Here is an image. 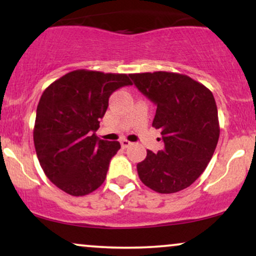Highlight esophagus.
Listing matches in <instances>:
<instances>
[{"label":"esophagus","instance_id":"esophagus-1","mask_svg":"<svg viewBox=\"0 0 256 256\" xmlns=\"http://www.w3.org/2000/svg\"><path fill=\"white\" fill-rule=\"evenodd\" d=\"M120 144H122V148H128V146H131V142H128V140H120Z\"/></svg>","mask_w":256,"mask_h":256}]
</instances>
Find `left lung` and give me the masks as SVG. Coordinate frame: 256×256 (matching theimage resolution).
Listing matches in <instances>:
<instances>
[{
  "label": "left lung",
  "instance_id": "8db88e82",
  "mask_svg": "<svg viewBox=\"0 0 256 256\" xmlns=\"http://www.w3.org/2000/svg\"><path fill=\"white\" fill-rule=\"evenodd\" d=\"M134 85L156 106L152 126L162 134V150H146L137 164L142 183L160 194L190 186L204 171L219 140L216 100L210 89L173 72L130 74Z\"/></svg>",
  "mask_w": 256,
  "mask_h": 256
}]
</instances>
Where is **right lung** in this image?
Masks as SVG:
<instances>
[{
  "instance_id": "1",
  "label": "right lung",
  "mask_w": 256,
  "mask_h": 256,
  "mask_svg": "<svg viewBox=\"0 0 256 256\" xmlns=\"http://www.w3.org/2000/svg\"><path fill=\"white\" fill-rule=\"evenodd\" d=\"M132 85L126 74L77 70L44 90L37 106L34 142L40 167L52 183L72 196L101 186L120 143L96 131L116 90Z\"/></svg>"
}]
</instances>
